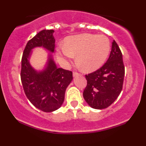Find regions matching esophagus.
<instances>
[{"instance_id":"1","label":"esophagus","mask_w":146,"mask_h":146,"mask_svg":"<svg viewBox=\"0 0 146 146\" xmlns=\"http://www.w3.org/2000/svg\"><path fill=\"white\" fill-rule=\"evenodd\" d=\"M80 75V73H77V72H73V77H77V76H78V75Z\"/></svg>"}]
</instances>
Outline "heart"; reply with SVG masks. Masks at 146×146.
Here are the masks:
<instances>
[{
	"label": "heart",
	"mask_w": 146,
	"mask_h": 146,
	"mask_svg": "<svg viewBox=\"0 0 146 146\" xmlns=\"http://www.w3.org/2000/svg\"><path fill=\"white\" fill-rule=\"evenodd\" d=\"M110 42L104 35L83 33L68 37L64 46L58 48V59L64 66L76 56L77 62L86 71H93L103 65L108 58Z\"/></svg>",
	"instance_id": "heart-1"
}]
</instances>
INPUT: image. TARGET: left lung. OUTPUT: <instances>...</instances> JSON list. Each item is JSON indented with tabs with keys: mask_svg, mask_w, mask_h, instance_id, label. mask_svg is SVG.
<instances>
[{
	"mask_svg": "<svg viewBox=\"0 0 146 146\" xmlns=\"http://www.w3.org/2000/svg\"><path fill=\"white\" fill-rule=\"evenodd\" d=\"M125 68L119 47L115 40L108 60L101 68L86 75L83 93L86 103L95 109H104L113 103L122 90Z\"/></svg>",
	"mask_w": 146,
	"mask_h": 146,
	"instance_id": "8db88e82",
	"label": "left lung"
}]
</instances>
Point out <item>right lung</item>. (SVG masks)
<instances>
[{"instance_id": "1", "label": "right lung", "mask_w": 146, "mask_h": 146, "mask_svg": "<svg viewBox=\"0 0 146 146\" xmlns=\"http://www.w3.org/2000/svg\"><path fill=\"white\" fill-rule=\"evenodd\" d=\"M54 31L42 30L28 41L21 61V78L27 98L37 108L50 113L60 108L64 100L66 88L73 80V73L57 67L52 55H48L44 70L38 71L31 66L33 48L43 47L51 53L55 48Z\"/></svg>"}]
</instances>
